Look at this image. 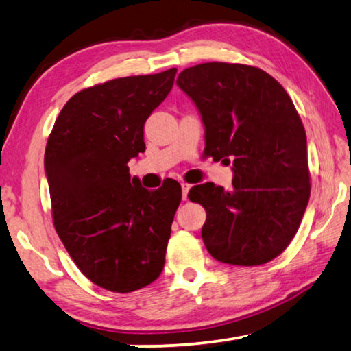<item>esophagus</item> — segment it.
Returning a JSON list of instances; mask_svg holds the SVG:
<instances>
[{
    "label": "esophagus",
    "instance_id": "esophagus-1",
    "mask_svg": "<svg viewBox=\"0 0 351 351\" xmlns=\"http://www.w3.org/2000/svg\"><path fill=\"white\" fill-rule=\"evenodd\" d=\"M181 187H182V199L186 201L187 199V193H189V190H190V184L182 182Z\"/></svg>",
    "mask_w": 351,
    "mask_h": 351
}]
</instances>
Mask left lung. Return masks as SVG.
Masks as SVG:
<instances>
[{
    "label": "left lung",
    "mask_w": 351,
    "mask_h": 351,
    "mask_svg": "<svg viewBox=\"0 0 351 351\" xmlns=\"http://www.w3.org/2000/svg\"><path fill=\"white\" fill-rule=\"evenodd\" d=\"M206 128V156L232 162V190L190 189L206 209L201 237L213 258L268 263L299 229L311 184L306 134L293 100L274 77L240 63H201L178 75Z\"/></svg>",
    "instance_id": "8db88e82"
}]
</instances>
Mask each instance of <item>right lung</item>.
Instances as JSON below:
<instances>
[{
  "label": "right lung",
  "mask_w": 351,
  "mask_h": 351,
  "mask_svg": "<svg viewBox=\"0 0 351 351\" xmlns=\"http://www.w3.org/2000/svg\"><path fill=\"white\" fill-rule=\"evenodd\" d=\"M176 68L99 83L71 97L45 152L54 228L82 274L112 293L156 280L165 263L180 182L147 190L128 161L144 153V123Z\"/></svg>",
  "instance_id": "right-lung-1"
}]
</instances>
